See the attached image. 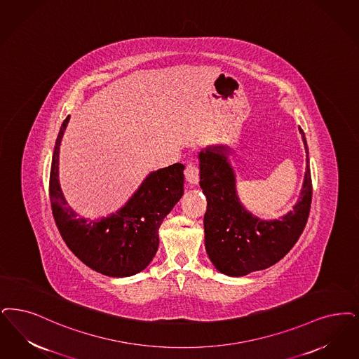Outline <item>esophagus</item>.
Here are the masks:
<instances>
[{
    "label": "esophagus",
    "mask_w": 359,
    "mask_h": 359,
    "mask_svg": "<svg viewBox=\"0 0 359 359\" xmlns=\"http://www.w3.org/2000/svg\"><path fill=\"white\" fill-rule=\"evenodd\" d=\"M184 175H186L187 182L189 184L195 186V184L199 183V168H198V165L195 163H188L187 164Z\"/></svg>",
    "instance_id": "obj_1"
}]
</instances>
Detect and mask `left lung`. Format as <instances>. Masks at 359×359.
<instances>
[{
	"label": "left lung",
	"instance_id": "8db88e82",
	"mask_svg": "<svg viewBox=\"0 0 359 359\" xmlns=\"http://www.w3.org/2000/svg\"><path fill=\"white\" fill-rule=\"evenodd\" d=\"M301 196L286 215L263 220L243 207L236 192V176L229 161L231 149L224 145L207 147L199 154L201 188L207 198L204 215L205 251L216 270L230 276H243L269 269L279 262L298 242L306 227L313 184L309 148Z\"/></svg>",
	"mask_w": 359,
	"mask_h": 359
}]
</instances>
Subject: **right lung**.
Returning <instances> with one entry per match:
<instances>
[{
  "label": "right lung",
  "mask_w": 359,
  "mask_h": 359,
  "mask_svg": "<svg viewBox=\"0 0 359 359\" xmlns=\"http://www.w3.org/2000/svg\"><path fill=\"white\" fill-rule=\"evenodd\" d=\"M69 116L55 144L49 196L55 222L73 254L97 273L123 278L143 271L158 247V227L183 196L184 165L175 163L149 173L124 207L97 220L80 217L68 205L58 180V154Z\"/></svg>",
  "instance_id": "add662e5"
}]
</instances>
